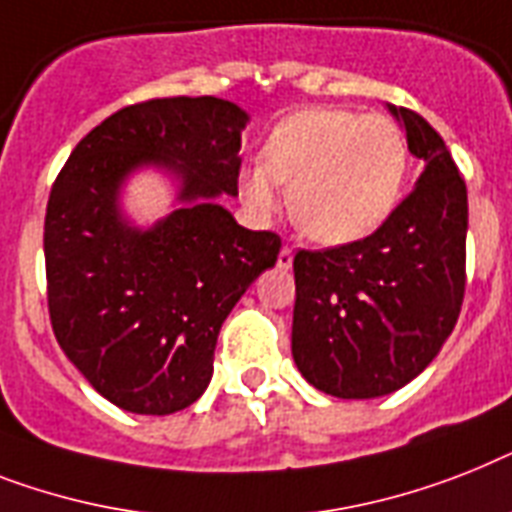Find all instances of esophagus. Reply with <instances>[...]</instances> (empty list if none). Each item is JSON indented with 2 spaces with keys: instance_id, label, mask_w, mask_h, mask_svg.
I'll return each instance as SVG.
<instances>
[{
  "instance_id": "1",
  "label": "esophagus",
  "mask_w": 512,
  "mask_h": 512,
  "mask_svg": "<svg viewBox=\"0 0 512 512\" xmlns=\"http://www.w3.org/2000/svg\"><path fill=\"white\" fill-rule=\"evenodd\" d=\"M292 263H294V249L289 247V244H284L281 252H278V268H292Z\"/></svg>"
}]
</instances>
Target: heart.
Listing matches in <instances>:
<instances>
[{
  "label": "heart",
  "instance_id": "heart-1",
  "mask_svg": "<svg viewBox=\"0 0 512 512\" xmlns=\"http://www.w3.org/2000/svg\"><path fill=\"white\" fill-rule=\"evenodd\" d=\"M405 178L407 139L392 118L310 107L270 128L260 160L239 173V194L257 218H270L289 186L299 228L339 247L376 234L392 218Z\"/></svg>",
  "mask_w": 512,
  "mask_h": 512
}]
</instances>
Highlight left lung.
Masks as SVG:
<instances>
[{"mask_svg":"<svg viewBox=\"0 0 512 512\" xmlns=\"http://www.w3.org/2000/svg\"><path fill=\"white\" fill-rule=\"evenodd\" d=\"M407 149L426 162L392 218L360 242L294 255L292 355L299 373L342 400L384 397L442 350L465 294L468 191L450 149L407 107Z\"/></svg>","mask_w":512,"mask_h":512,"instance_id":"left-lung-1","label":"left lung"}]
</instances>
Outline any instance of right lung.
Masks as SVG:
<instances>
[{"label": "right lung", "mask_w": 512, "mask_h": 512, "mask_svg": "<svg viewBox=\"0 0 512 512\" xmlns=\"http://www.w3.org/2000/svg\"><path fill=\"white\" fill-rule=\"evenodd\" d=\"M247 112L218 97L149 99L112 112L70 152L44 218L49 321L62 352L112 405L170 415L213 376L220 326L273 268L281 236L242 228L215 199L239 194ZM141 164L182 178L184 208L149 232L117 213Z\"/></svg>", "instance_id": "obj_1"}]
</instances>
